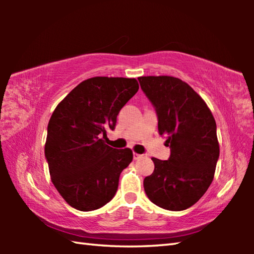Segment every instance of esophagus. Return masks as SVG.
I'll return each instance as SVG.
<instances>
[{
    "label": "esophagus",
    "instance_id": "obj_1",
    "mask_svg": "<svg viewBox=\"0 0 254 254\" xmlns=\"http://www.w3.org/2000/svg\"><path fill=\"white\" fill-rule=\"evenodd\" d=\"M140 158H142V154H139V153H133V159H134V160H137V159H140Z\"/></svg>",
    "mask_w": 254,
    "mask_h": 254
}]
</instances>
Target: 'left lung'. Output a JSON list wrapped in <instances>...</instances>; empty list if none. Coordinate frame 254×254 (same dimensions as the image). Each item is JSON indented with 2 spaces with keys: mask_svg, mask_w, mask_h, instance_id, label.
<instances>
[{
  "mask_svg": "<svg viewBox=\"0 0 254 254\" xmlns=\"http://www.w3.org/2000/svg\"><path fill=\"white\" fill-rule=\"evenodd\" d=\"M158 118L159 134L170 148L168 160L152 158L154 170L143 180L153 204L184 210L200 199L212 184L220 157L212 112L187 83L171 76L139 77Z\"/></svg>",
  "mask_w": 254,
  "mask_h": 254,
  "instance_id": "obj_1",
  "label": "left lung"
}]
</instances>
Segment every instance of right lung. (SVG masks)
<instances>
[{"label":"right lung","mask_w":254,"mask_h":254,"mask_svg":"<svg viewBox=\"0 0 254 254\" xmlns=\"http://www.w3.org/2000/svg\"><path fill=\"white\" fill-rule=\"evenodd\" d=\"M139 89L134 78L93 77L77 85L56 107L47 128L45 156L51 180L71 207L89 212L117 194L130 149L104 143L119 112Z\"/></svg>","instance_id":"1"}]
</instances>
